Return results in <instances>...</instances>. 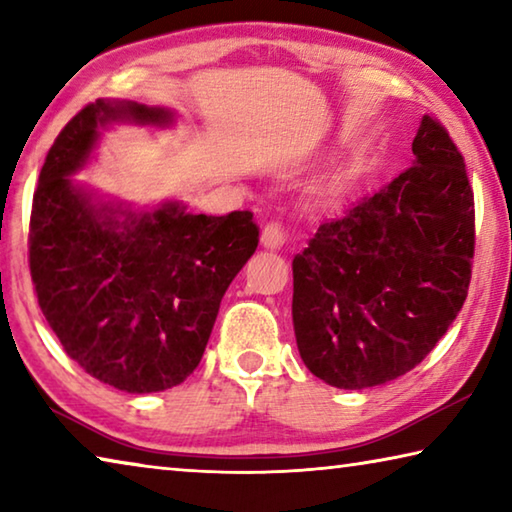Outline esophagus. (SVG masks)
<instances>
[{
  "label": "esophagus",
  "mask_w": 512,
  "mask_h": 512,
  "mask_svg": "<svg viewBox=\"0 0 512 512\" xmlns=\"http://www.w3.org/2000/svg\"><path fill=\"white\" fill-rule=\"evenodd\" d=\"M284 230L280 223H266L264 230H262V237H259V241H262V246L266 250H280L284 246Z\"/></svg>",
  "instance_id": "34e87169"
}]
</instances>
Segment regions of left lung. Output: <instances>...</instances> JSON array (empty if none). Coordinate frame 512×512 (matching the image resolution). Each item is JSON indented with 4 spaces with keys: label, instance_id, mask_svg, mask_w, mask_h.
Listing matches in <instances>:
<instances>
[{
    "label": "left lung",
    "instance_id": "left-lung-1",
    "mask_svg": "<svg viewBox=\"0 0 512 512\" xmlns=\"http://www.w3.org/2000/svg\"><path fill=\"white\" fill-rule=\"evenodd\" d=\"M413 167L323 223L293 259V332L311 375L361 391L427 357L467 298L474 196L463 155L424 115Z\"/></svg>",
    "mask_w": 512,
    "mask_h": 512
}]
</instances>
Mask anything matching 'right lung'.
I'll return each mask as SVG.
<instances>
[{"mask_svg": "<svg viewBox=\"0 0 512 512\" xmlns=\"http://www.w3.org/2000/svg\"><path fill=\"white\" fill-rule=\"evenodd\" d=\"M173 121L162 106L90 103L56 137L33 194L29 266L42 314L88 375L137 395L192 375L225 291L259 244L250 212L192 214L180 201L135 210L72 180L106 128Z\"/></svg>", "mask_w": 512, "mask_h": 512, "instance_id": "1", "label": "right lung"}]
</instances>
